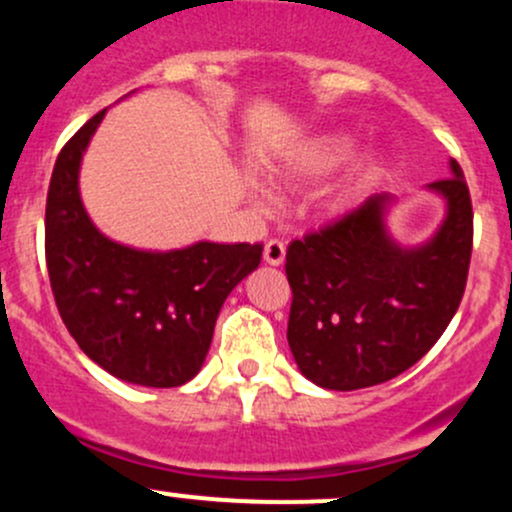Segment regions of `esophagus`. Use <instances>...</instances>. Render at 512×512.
Returning <instances> with one entry per match:
<instances>
[{
    "label": "esophagus",
    "instance_id": "esophagus-1",
    "mask_svg": "<svg viewBox=\"0 0 512 512\" xmlns=\"http://www.w3.org/2000/svg\"><path fill=\"white\" fill-rule=\"evenodd\" d=\"M284 257H286V245L282 243V240H277V238L267 240V243H265V262H267V265L279 267L284 262Z\"/></svg>",
    "mask_w": 512,
    "mask_h": 512
}]
</instances>
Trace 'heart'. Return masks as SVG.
Here are the masks:
<instances>
[{
    "label": "heart",
    "mask_w": 512,
    "mask_h": 512,
    "mask_svg": "<svg viewBox=\"0 0 512 512\" xmlns=\"http://www.w3.org/2000/svg\"><path fill=\"white\" fill-rule=\"evenodd\" d=\"M352 143L350 138L340 136V133H323V136L311 138L308 143H303L294 155L286 160L284 174L291 182H316V179L325 177L350 155ZM381 174L379 160L367 157L359 165L347 174L342 182L335 184V189L330 192V209L342 211L362 196L364 189L374 182Z\"/></svg>",
    "instance_id": "1"
}]
</instances>
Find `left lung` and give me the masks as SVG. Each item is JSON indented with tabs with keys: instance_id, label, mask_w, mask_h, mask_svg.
<instances>
[{
	"instance_id": "8db88e82",
	"label": "left lung",
	"mask_w": 512,
	"mask_h": 512,
	"mask_svg": "<svg viewBox=\"0 0 512 512\" xmlns=\"http://www.w3.org/2000/svg\"><path fill=\"white\" fill-rule=\"evenodd\" d=\"M430 184L447 201L435 238L396 245L386 233L391 196L357 209L286 250L289 340L301 374L333 391L384 384L440 340L462 303L474 243V211L462 167Z\"/></svg>"
}]
</instances>
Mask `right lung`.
I'll list each match as a JSON object with an SVG mask.
<instances>
[{
    "label": "right lung",
    "instance_id": "add662e5",
    "mask_svg": "<svg viewBox=\"0 0 512 512\" xmlns=\"http://www.w3.org/2000/svg\"><path fill=\"white\" fill-rule=\"evenodd\" d=\"M106 109L60 150L46 201V265L60 318L116 379L187 384L204 364L218 311L262 257V243L143 252L101 235L80 199V162Z\"/></svg>",
    "mask_w": 512,
    "mask_h": 512
}]
</instances>
